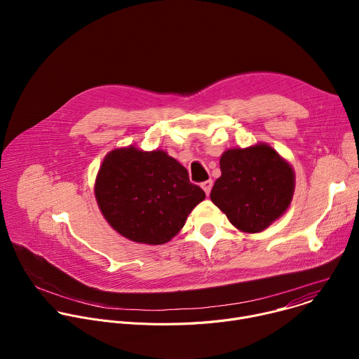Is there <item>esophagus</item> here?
<instances>
[{"label":"esophagus","mask_w":359,"mask_h":359,"mask_svg":"<svg viewBox=\"0 0 359 359\" xmlns=\"http://www.w3.org/2000/svg\"><path fill=\"white\" fill-rule=\"evenodd\" d=\"M212 186H213V182L209 179V180H206V182H203L201 183V189L204 190V193H206L208 196H209V193H210V190H212Z\"/></svg>","instance_id":"obj_1"}]
</instances>
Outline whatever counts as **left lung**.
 Wrapping results in <instances>:
<instances>
[{
    "label": "left lung",
    "mask_w": 359,
    "mask_h": 359,
    "mask_svg": "<svg viewBox=\"0 0 359 359\" xmlns=\"http://www.w3.org/2000/svg\"><path fill=\"white\" fill-rule=\"evenodd\" d=\"M220 170L210 198L238 230L263 231L288 209L294 170L267 143L226 150Z\"/></svg>",
    "instance_id": "8db88e82"
}]
</instances>
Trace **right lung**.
Returning <instances> with one entry per match:
<instances>
[{
  "mask_svg": "<svg viewBox=\"0 0 359 359\" xmlns=\"http://www.w3.org/2000/svg\"><path fill=\"white\" fill-rule=\"evenodd\" d=\"M95 197L107 222L121 236L150 245L168 243L204 200L189 173L165 150L114 149L102 162Z\"/></svg>",
  "mask_w": 359,
  "mask_h": 359,
  "instance_id": "add662e5",
  "label": "right lung"
}]
</instances>
